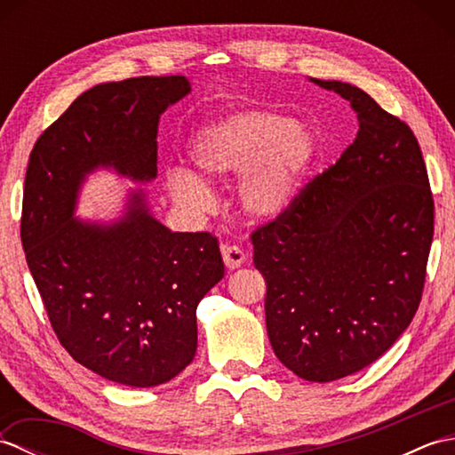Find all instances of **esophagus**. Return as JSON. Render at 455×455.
Here are the masks:
<instances>
[{
	"label": "esophagus",
	"mask_w": 455,
	"mask_h": 455,
	"mask_svg": "<svg viewBox=\"0 0 455 455\" xmlns=\"http://www.w3.org/2000/svg\"><path fill=\"white\" fill-rule=\"evenodd\" d=\"M220 252H222V259H225V264H227L228 269H236L246 262V252L240 246L222 244Z\"/></svg>",
	"instance_id": "34e87169"
}]
</instances>
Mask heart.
<instances>
[{
	"label": "heart",
	"instance_id": "obj_1",
	"mask_svg": "<svg viewBox=\"0 0 455 455\" xmlns=\"http://www.w3.org/2000/svg\"><path fill=\"white\" fill-rule=\"evenodd\" d=\"M313 132L283 113L240 108L203 124L189 140V158L209 180L244 173L240 203L258 219H275L293 205L315 160ZM168 189L180 207L205 211L212 193L186 168L168 170Z\"/></svg>",
	"mask_w": 455,
	"mask_h": 455
}]
</instances>
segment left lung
I'll use <instances>...</instances> for the list:
<instances>
[{
	"label": "left lung",
	"instance_id": "obj_1",
	"mask_svg": "<svg viewBox=\"0 0 455 455\" xmlns=\"http://www.w3.org/2000/svg\"><path fill=\"white\" fill-rule=\"evenodd\" d=\"M350 101L360 131L283 215L252 233L275 355L307 381L363 370L420 305L434 199L419 140L363 90L311 80Z\"/></svg>",
	"mask_w": 455,
	"mask_h": 455
}]
</instances>
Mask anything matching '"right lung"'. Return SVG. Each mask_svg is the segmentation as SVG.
<instances>
[{
	"instance_id": "obj_1",
	"label": "right lung",
	"mask_w": 455,
	"mask_h": 455,
	"mask_svg": "<svg viewBox=\"0 0 455 455\" xmlns=\"http://www.w3.org/2000/svg\"><path fill=\"white\" fill-rule=\"evenodd\" d=\"M191 92L183 76H144L84 92L35 142L21 243L58 340L105 379L156 387L191 363L197 305L225 275L211 233H172L132 191L124 217L74 219L82 181L115 168L156 178L158 121Z\"/></svg>"
}]
</instances>
